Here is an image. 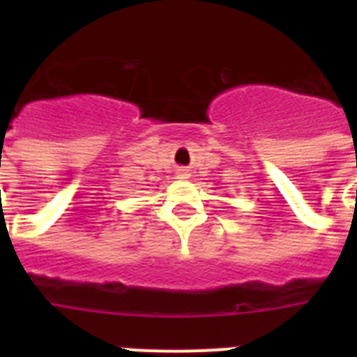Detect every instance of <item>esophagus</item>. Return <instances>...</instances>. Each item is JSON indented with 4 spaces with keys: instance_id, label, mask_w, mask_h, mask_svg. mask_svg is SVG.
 <instances>
[{
    "instance_id": "1",
    "label": "esophagus",
    "mask_w": 357,
    "mask_h": 357,
    "mask_svg": "<svg viewBox=\"0 0 357 357\" xmlns=\"http://www.w3.org/2000/svg\"><path fill=\"white\" fill-rule=\"evenodd\" d=\"M178 178H181V179H185V178H189V170H187V168H178Z\"/></svg>"
}]
</instances>
